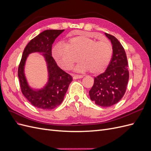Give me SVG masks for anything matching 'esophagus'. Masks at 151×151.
Returning <instances> with one entry per match:
<instances>
[{"label": "esophagus", "mask_w": 151, "mask_h": 151, "mask_svg": "<svg viewBox=\"0 0 151 151\" xmlns=\"http://www.w3.org/2000/svg\"><path fill=\"white\" fill-rule=\"evenodd\" d=\"M83 77V76L82 75H74L73 76V79H81Z\"/></svg>", "instance_id": "obj_1"}]
</instances>
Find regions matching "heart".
I'll return each mask as SVG.
<instances>
[{"mask_svg":"<svg viewBox=\"0 0 151 151\" xmlns=\"http://www.w3.org/2000/svg\"><path fill=\"white\" fill-rule=\"evenodd\" d=\"M112 46L106 40L99 41L85 36L70 38L64 45L59 44L52 50V55L58 65L65 70H70L76 63L77 72L90 70L93 74L103 72L110 62Z\"/></svg>","mask_w":151,"mask_h":151,"instance_id":"b5f03b06","label":"heart"}]
</instances>
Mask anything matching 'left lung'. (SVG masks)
Wrapping results in <instances>:
<instances>
[{
  "label": "left lung",
  "instance_id": "left-lung-1",
  "mask_svg": "<svg viewBox=\"0 0 151 151\" xmlns=\"http://www.w3.org/2000/svg\"><path fill=\"white\" fill-rule=\"evenodd\" d=\"M111 41L113 55L106 71L94 77L89 94L91 101L101 107H109L122 98L129 79L125 50L115 36L104 33Z\"/></svg>",
  "mask_w": 151,
  "mask_h": 151
}]
</instances>
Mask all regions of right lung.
Wrapping results in <instances>:
<instances>
[{
    "label": "right lung",
    "instance_id": "obj_1",
    "mask_svg": "<svg viewBox=\"0 0 151 151\" xmlns=\"http://www.w3.org/2000/svg\"><path fill=\"white\" fill-rule=\"evenodd\" d=\"M63 31L45 30L32 39L24 50L18 68V77L22 94L32 105L40 109H52L60 105L72 81V77L57 65L52 56V44ZM32 52L40 53L47 63L48 81L40 89L31 87L25 75V62Z\"/></svg>",
    "mask_w": 151,
    "mask_h": 151
}]
</instances>
